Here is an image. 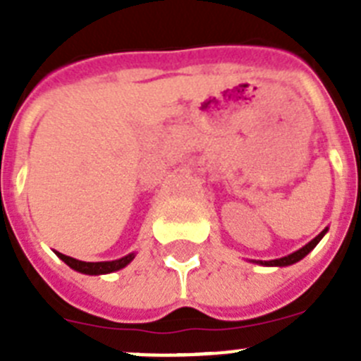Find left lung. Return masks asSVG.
I'll return each instance as SVG.
<instances>
[{
    "label": "left lung",
    "mask_w": 361,
    "mask_h": 361,
    "mask_svg": "<svg viewBox=\"0 0 361 361\" xmlns=\"http://www.w3.org/2000/svg\"><path fill=\"white\" fill-rule=\"evenodd\" d=\"M325 233H327V228H325L324 231H322L320 235H318V237L312 238V240L309 242V244H305L304 247H300L298 251H295V253L288 255V257L275 258V260H253V262H255V264H260V266H275V267L291 266V264H296V262H298V260H302V258H304L307 253H311V251L314 250V247H317L318 242H320L322 238H324Z\"/></svg>",
    "instance_id": "left-lung-1"
}]
</instances>
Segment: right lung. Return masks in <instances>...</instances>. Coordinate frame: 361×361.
Segmentation results:
<instances>
[{"label": "right lung", "mask_w": 361, "mask_h": 361, "mask_svg": "<svg viewBox=\"0 0 361 361\" xmlns=\"http://www.w3.org/2000/svg\"><path fill=\"white\" fill-rule=\"evenodd\" d=\"M56 255L61 258L66 266H70L72 269L79 271V273H85V275H106V273H114V271H119L123 267L128 266L135 258V253H130L126 257L119 258V260H111V262H82V260H75L72 257H66V255L56 251Z\"/></svg>", "instance_id": "right-lung-1"}]
</instances>
